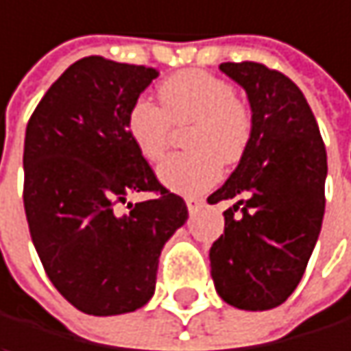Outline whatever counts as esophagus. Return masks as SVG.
Masks as SVG:
<instances>
[{"label": "esophagus", "instance_id": "1", "mask_svg": "<svg viewBox=\"0 0 351 351\" xmlns=\"http://www.w3.org/2000/svg\"><path fill=\"white\" fill-rule=\"evenodd\" d=\"M204 204H206V202H204L202 198H188V200H186V206H188V210H190L192 215L198 213Z\"/></svg>", "mask_w": 351, "mask_h": 351}]
</instances>
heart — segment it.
Masks as SVG:
<instances>
[{"label":"heart","mask_w":351,"mask_h":351,"mask_svg":"<svg viewBox=\"0 0 351 351\" xmlns=\"http://www.w3.org/2000/svg\"><path fill=\"white\" fill-rule=\"evenodd\" d=\"M159 101L161 108L149 97L132 101L124 120L128 138L145 159L157 161L167 149L171 124H190L184 141L190 151L167 157L157 176L178 194H200L221 180V159H241L254 134V116L229 82L206 71L169 77L159 88Z\"/></svg>","instance_id":"1"}]
</instances>
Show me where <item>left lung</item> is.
<instances>
[{"label":"left lung","instance_id":"1","mask_svg":"<svg viewBox=\"0 0 351 351\" xmlns=\"http://www.w3.org/2000/svg\"><path fill=\"white\" fill-rule=\"evenodd\" d=\"M219 69L245 89L254 134L208 196L210 204L235 200L210 247V276L227 304L267 311L294 292L319 239L327 153L302 91L286 75L252 61Z\"/></svg>","mask_w":351,"mask_h":351}]
</instances>
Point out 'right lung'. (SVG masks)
Here are the masks:
<instances>
[{"label":"right lung","mask_w":351,"mask_h":351,"mask_svg":"<svg viewBox=\"0 0 351 351\" xmlns=\"http://www.w3.org/2000/svg\"><path fill=\"white\" fill-rule=\"evenodd\" d=\"M159 73L101 57L75 61L40 99L24 141V210L55 288L82 313L145 306L163 245L188 221L126 132V112ZM132 191L155 201L115 210Z\"/></svg>","instance_id":"obj_1"}]
</instances>
